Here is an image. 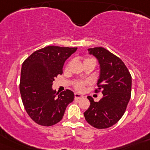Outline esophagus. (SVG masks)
Returning a JSON list of instances; mask_svg holds the SVG:
<instances>
[{
  "label": "esophagus",
  "mask_w": 150,
  "mask_h": 150,
  "mask_svg": "<svg viewBox=\"0 0 150 150\" xmlns=\"http://www.w3.org/2000/svg\"><path fill=\"white\" fill-rule=\"evenodd\" d=\"M74 98H75V99H82L84 98V96H83L82 95H79L78 93H75L74 94Z\"/></svg>",
  "instance_id": "obj_1"
}]
</instances>
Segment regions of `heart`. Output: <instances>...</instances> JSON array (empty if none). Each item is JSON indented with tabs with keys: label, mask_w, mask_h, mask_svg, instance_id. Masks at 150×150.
<instances>
[{
	"label": "heart",
	"mask_w": 150,
	"mask_h": 150,
	"mask_svg": "<svg viewBox=\"0 0 150 150\" xmlns=\"http://www.w3.org/2000/svg\"><path fill=\"white\" fill-rule=\"evenodd\" d=\"M89 59H91V58H86V59H85L84 62L86 60H89ZM69 65H70V63H67V65H66V67H65V68L66 69L68 68ZM87 84H88V83H87V82L81 81V80H79V81H76L74 83V88H75V90H76L77 91H83Z\"/></svg>",
	"instance_id": "b5f03b06"
}]
</instances>
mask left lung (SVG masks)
I'll return each mask as SVG.
<instances>
[{
	"instance_id": "1",
	"label": "left lung",
	"mask_w": 150,
	"mask_h": 150,
	"mask_svg": "<svg viewBox=\"0 0 150 150\" xmlns=\"http://www.w3.org/2000/svg\"><path fill=\"white\" fill-rule=\"evenodd\" d=\"M88 51L99 61L100 74L95 92L101 91L103 97L96 102L87 97L90 106L84 112L85 119L95 128H110L126 110L132 93V76L124 62L106 49L95 47Z\"/></svg>"
}]
</instances>
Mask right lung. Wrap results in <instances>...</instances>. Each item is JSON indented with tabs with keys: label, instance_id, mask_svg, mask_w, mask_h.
I'll use <instances>...</instances> for the list:
<instances>
[{
	"label": "right lung",
	"instance_id": "obj_1",
	"mask_svg": "<svg viewBox=\"0 0 150 150\" xmlns=\"http://www.w3.org/2000/svg\"><path fill=\"white\" fill-rule=\"evenodd\" d=\"M76 47L49 46L33 52L22 63L20 90L24 107L30 119L43 126H52L63 118L66 107L74 100V94L66 89L57 93L52 82L62 74L64 63Z\"/></svg>",
	"mask_w": 150,
	"mask_h": 150
}]
</instances>
